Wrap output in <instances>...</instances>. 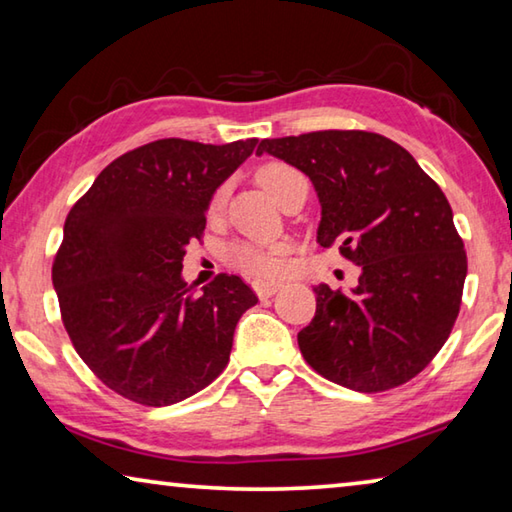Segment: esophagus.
Returning a JSON list of instances; mask_svg holds the SVG:
<instances>
[{"mask_svg": "<svg viewBox=\"0 0 512 512\" xmlns=\"http://www.w3.org/2000/svg\"><path fill=\"white\" fill-rule=\"evenodd\" d=\"M282 284L280 282H255L253 284V289H255V293L259 298H271V296H275L277 293V289H280Z\"/></svg>", "mask_w": 512, "mask_h": 512, "instance_id": "esophagus-1", "label": "esophagus"}]
</instances>
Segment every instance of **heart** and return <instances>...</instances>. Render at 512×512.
<instances>
[{
	"label": "heart",
	"mask_w": 512,
	"mask_h": 512,
	"mask_svg": "<svg viewBox=\"0 0 512 512\" xmlns=\"http://www.w3.org/2000/svg\"><path fill=\"white\" fill-rule=\"evenodd\" d=\"M257 183L262 185L268 194H271L277 203L282 205L284 198L293 189V185L302 183L300 173L291 167L287 162L280 160H271L264 162L262 167L257 169ZM225 203V185H221L210 198V205H207V212L212 216L219 214L223 210ZM225 259L244 271L250 277H257V280H273V277L282 275L284 271V250L282 248H259V246H250V244H235L228 248L225 253Z\"/></svg>",
	"instance_id": "heart-1"
}]
</instances>
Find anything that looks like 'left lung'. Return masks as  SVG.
Segmentation results:
<instances>
[{
  "label": "left lung",
  "instance_id": "obj_1",
  "mask_svg": "<svg viewBox=\"0 0 512 512\" xmlns=\"http://www.w3.org/2000/svg\"><path fill=\"white\" fill-rule=\"evenodd\" d=\"M257 153L307 173L323 207L318 244L361 266L352 293L314 289L316 316L298 334L302 357L359 393L420 375L452 334L467 275L443 189L400 144L368 131L262 140Z\"/></svg>",
  "mask_w": 512,
  "mask_h": 512
}]
</instances>
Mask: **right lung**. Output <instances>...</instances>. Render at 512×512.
<instances>
[{
	"label": "right lung",
	"mask_w": 512,
	"mask_h": 512,
	"mask_svg": "<svg viewBox=\"0 0 512 512\" xmlns=\"http://www.w3.org/2000/svg\"><path fill=\"white\" fill-rule=\"evenodd\" d=\"M257 140H155L119 155L65 219L51 280L74 350L110 391L169 406L203 391L230 361L241 314L257 305L239 275L196 291L185 246L207 203Z\"/></svg>",
	"instance_id": "right-lung-1"
}]
</instances>
